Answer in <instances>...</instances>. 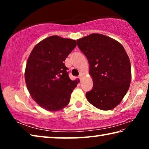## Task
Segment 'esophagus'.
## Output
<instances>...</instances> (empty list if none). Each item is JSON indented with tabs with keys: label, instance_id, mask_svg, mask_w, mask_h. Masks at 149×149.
Segmentation results:
<instances>
[{
	"label": "esophagus",
	"instance_id": "obj_1",
	"mask_svg": "<svg viewBox=\"0 0 149 149\" xmlns=\"http://www.w3.org/2000/svg\"><path fill=\"white\" fill-rule=\"evenodd\" d=\"M82 77H83V75H82V74H79V78L80 81H81V80H82Z\"/></svg>",
	"mask_w": 149,
	"mask_h": 149
}]
</instances>
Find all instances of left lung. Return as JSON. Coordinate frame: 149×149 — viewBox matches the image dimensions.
Listing matches in <instances>:
<instances>
[{
  "label": "left lung",
  "instance_id": "obj_1",
  "mask_svg": "<svg viewBox=\"0 0 149 149\" xmlns=\"http://www.w3.org/2000/svg\"><path fill=\"white\" fill-rule=\"evenodd\" d=\"M87 57L93 87L86 93L91 104L109 110L120 104L130 86L132 70L129 56L122 45L104 35L93 33L77 40Z\"/></svg>",
  "mask_w": 149,
  "mask_h": 149
}]
</instances>
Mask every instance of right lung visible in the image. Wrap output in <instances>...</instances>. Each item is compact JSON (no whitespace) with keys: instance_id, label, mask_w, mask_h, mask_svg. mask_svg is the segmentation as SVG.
Listing matches in <instances>:
<instances>
[{"instance_id":"right-lung-1","label":"right lung","mask_w":149,"mask_h":149,"mask_svg":"<svg viewBox=\"0 0 149 149\" xmlns=\"http://www.w3.org/2000/svg\"><path fill=\"white\" fill-rule=\"evenodd\" d=\"M76 45L75 40L53 35L37 43L29 54L26 86L32 99L45 110L55 112L69 104L79 81L70 79L64 61Z\"/></svg>"}]
</instances>
